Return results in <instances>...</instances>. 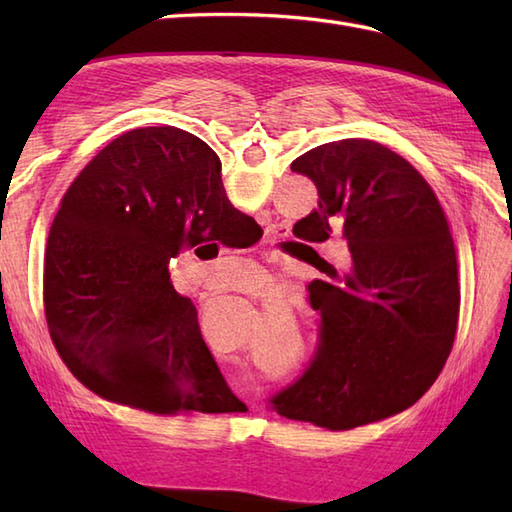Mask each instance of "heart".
I'll return each mask as SVG.
<instances>
[{"mask_svg": "<svg viewBox=\"0 0 512 512\" xmlns=\"http://www.w3.org/2000/svg\"><path fill=\"white\" fill-rule=\"evenodd\" d=\"M262 277H264V281H268V284H273V279H268L266 275H262Z\"/></svg>", "mask_w": 512, "mask_h": 512, "instance_id": "heart-1", "label": "heart"}]
</instances>
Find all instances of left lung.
I'll return each mask as SVG.
<instances>
[{"instance_id":"8db88e82","label":"left lung","mask_w":512,"mask_h":512,"mask_svg":"<svg viewBox=\"0 0 512 512\" xmlns=\"http://www.w3.org/2000/svg\"><path fill=\"white\" fill-rule=\"evenodd\" d=\"M319 206L292 228L306 242L334 231L352 270L314 279L321 312L317 354L270 398L279 416L345 431L418 402L451 354L460 314L458 259L436 193L396 151L345 138L292 160Z\"/></svg>"}]
</instances>
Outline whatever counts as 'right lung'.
Masks as SVG:
<instances>
[{"mask_svg": "<svg viewBox=\"0 0 512 512\" xmlns=\"http://www.w3.org/2000/svg\"><path fill=\"white\" fill-rule=\"evenodd\" d=\"M220 171L198 136L143 127L101 149L65 191L43 306L63 363L101 398L162 416L242 405L169 275L187 248L255 244L259 224L228 202Z\"/></svg>", "mask_w": 512, "mask_h": 512, "instance_id": "1", "label": "right lung"}]
</instances>
